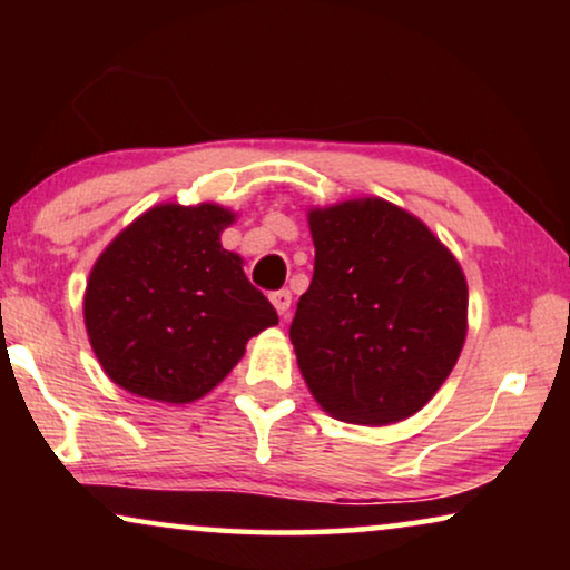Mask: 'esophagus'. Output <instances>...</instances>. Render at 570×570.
Instances as JSON below:
<instances>
[{"label": "esophagus", "instance_id": "1", "mask_svg": "<svg viewBox=\"0 0 570 570\" xmlns=\"http://www.w3.org/2000/svg\"><path fill=\"white\" fill-rule=\"evenodd\" d=\"M269 301H272V306L277 308V314L283 316V318H287V314H291V303H293L291 291H277V293H272Z\"/></svg>", "mask_w": 570, "mask_h": 570}]
</instances>
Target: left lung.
<instances>
[{"instance_id":"8db88e82","label":"left lung","mask_w":570,"mask_h":570,"mask_svg":"<svg viewBox=\"0 0 570 570\" xmlns=\"http://www.w3.org/2000/svg\"><path fill=\"white\" fill-rule=\"evenodd\" d=\"M314 279L291 342L332 417L389 425L439 392L466 337V279L423 220L368 197L311 209Z\"/></svg>"}]
</instances>
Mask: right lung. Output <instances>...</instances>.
Instances as JSON below:
<instances>
[{
  "label": "right lung",
  "instance_id": "obj_1",
  "mask_svg": "<svg viewBox=\"0 0 570 570\" xmlns=\"http://www.w3.org/2000/svg\"><path fill=\"white\" fill-rule=\"evenodd\" d=\"M236 220L220 205H158L98 256L85 291V326L108 379L170 404L220 384L246 342L277 324L220 233Z\"/></svg>",
  "mask_w": 570,
  "mask_h": 570
}]
</instances>
